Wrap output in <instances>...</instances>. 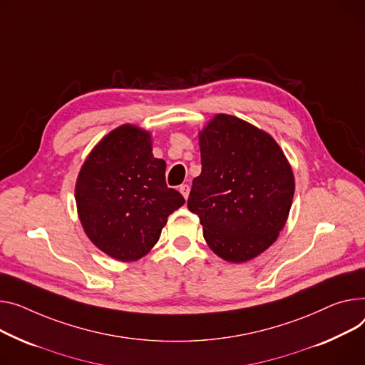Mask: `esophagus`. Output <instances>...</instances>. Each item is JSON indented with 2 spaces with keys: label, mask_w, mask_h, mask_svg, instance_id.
I'll return each instance as SVG.
<instances>
[{
  "label": "esophagus",
  "mask_w": 365,
  "mask_h": 365,
  "mask_svg": "<svg viewBox=\"0 0 365 365\" xmlns=\"http://www.w3.org/2000/svg\"><path fill=\"white\" fill-rule=\"evenodd\" d=\"M179 190H180V193H182V195L185 197V200H187V197H189V190H190L189 185H180Z\"/></svg>",
  "instance_id": "esophagus-1"
}]
</instances>
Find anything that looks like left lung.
I'll use <instances>...</instances> for the list:
<instances>
[{"instance_id":"8db88e82","label":"left lung","mask_w":365,"mask_h":365,"mask_svg":"<svg viewBox=\"0 0 365 365\" xmlns=\"http://www.w3.org/2000/svg\"><path fill=\"white\" fill-rule=\"evenodd\" d=\"M202 172L193 179L189 211L200 217L208 247L245 262L269 248L292 205L295 179L277 142L229 114L200 133Z\"/></svg>"}]
</instances>
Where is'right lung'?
Listing matches in <instances>:
<instances>
[{"label": "right lung", "mask_w": 365, "mask_h": 365, "mask_svg": "<svg viewBox=\"0 0 365 365\" xmlns=\"http://www.w3.org/2000/svg\"><path fill=\"white\" fill-rule=\"evenodd\" d=\"M76 205L92 244L118 261H135L157 244L167 217L185 204L165 185V161L151 135L123 125L91 151L78 176Z\"/></svg>", "instance_id": "right-lung-1"}]
</instances>
